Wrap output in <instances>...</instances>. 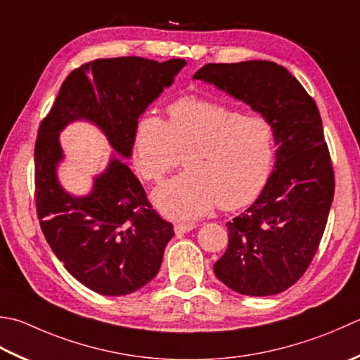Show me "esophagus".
Instances as JSON below:
<instances>
[{
  "mask_svg": "<svg viewBox=\"0 0 360 360\" xmlns=\"http://www.w3.org/2000/svg\"><path fill=\"white\" fill-rule=\"evenodd\" d=\"M195 228V224L192 223H179L174 224V232L176 234H186V232H190Z\"/></svg>",
  "mask_w": 360,
  "mask_h": 360,
  "instance_id": "obj_1",
  "label": "esophagus"
}]
</instances>
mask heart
Returning a JSON list of instances; mask_svg holds the SVG:
<instances>
[{
	"instance_id": "heart-1",
	"label": "heart",
	"mask_w": 360,
	"mask_h": 360,
	"mask_svg": "<svg viewBox=\"0 0 360 360\" xmlns=\"http://www.w3.org/2000/svg\"><path fill=\"white\" fill-rule=\"evenodd\" d=\"M134 150L139 172L153 182L188 151L187 172L153 193L162 214L182 221L207 215L218 204L226 210L248 206L265 188L276 156L269 118L196 96L172 103L168 122L154 114L140 117Z\"/></svg>"
}]
</instances>
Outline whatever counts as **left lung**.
<instances>
[{"label": "left lung", "mask_w": 360, "mask_h": 360, "mask_svg": "<svg viewBox=\"0 0 360 360\" xmlns=\"http://www.w3.org/2000/svg\"><path fill=\"white\" fill-rule=\"evenodd\" d=\"M193 79L269 118L276 162L262 193L226 223L229 245L214 264L232 290L269 297L304 274L319 250L334 198V170L319 108L283 65L269 60L207 63Z\"/></svg>", "instance_id": "1"}]
</instances>
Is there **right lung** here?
Returning a JSON list of instances; mask_svg holds the SVG:
<instances>
[{
	"mask_svg": "<svg viewBox=\"0 0 360 360\" xmlns=\"http://www.w3.org/2000/svg\"><path fill=\"white\" fill-rule=\"evenodd\" d=\"M186 65L184 59L134 56L89 62L63 81L39 128L34 164L40 228L67 271L105 297L129 295L156 276L173 224L151 207L140 181L118 156L95 176L90 193H68L58 178L63 160L59 134L84 120L129 159L140 115Z\"/></svg>",
	"mask_w": 360,
	"mask_h": 360,
	"instance_id": "obj_1",
	"label": "right lung"
}]
</instances>
